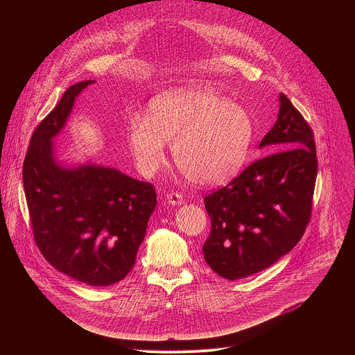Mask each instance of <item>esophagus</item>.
<instances>
[{
    "instance_id": "esophagus-1",
    "label": "esophagus",
    "mask_w": 355,
    "mask_h": 355,
    "mask_svg": "<svg viewBox=\"0 0 355 355\" xmlns=\"http://www.w3.org/2000/svg\"><path fill=\"white\" fill-rule=\"evenodd\" d=\"M167 200L171 205H181L184 202V196L178 192H170V193H167Z\"/></svg>"
}]
</instances>
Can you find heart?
I'll return each mask as SVG.
<instances>
[{
  "mask_svg": "<svg viewBox=\"0 0 355 355\" xmlns=\"http://www.w3.org/2000/svg\"><path fill=\"white\" fill-rule=\"evenodd\" d=\"M247 111L208 88L177 87L151 99L147 116L133 115L128 143L144 175L166 162V141L180 171L193 184L218 185L243 166L252 139Z\"/></svg>",
  "mask_w": 355,
  "mask_h": 355,
  "instance_id": "heart-1",
  "label": "heart"
}]
</instances>
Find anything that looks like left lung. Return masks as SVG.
<instances>
[{
	"instance_id": "8db88e82",
	"label": "left lung",
	"mask_w": 355,
	"mask_h": 355,
	"mask_svg": "<svg viewBox=\"0 0 355 355\" xmlns=\"http://www.w3.org/2000/svg\"><path fill=\"white\" fill-rule=\"evenodd\" d=\"M279 101L278 121L260 143L277 151L204 199L211 218L204 259L230 281L272 266L297 244L312 218L315 135L285 94Z\"/></svg>"
}]
</instances>
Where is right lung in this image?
Segmentation results:
<instances>
[{
	"mask_svg": "<svg viewBox=\"0 0 355 355\" xmlns=\"http://www.w3.org/2000/svg\"><path fill=\"white\" fill-rule=\"evenodd\" d=\"M87 80L67 88L35 129L24 162V189L35 243L58 271L91 286L123 279L135 266L157 204L153 184L96 166L60 167L52 137L64 126Z\"/></svg>",
	"mask_w": 355,
	"mask_h": 355,
	"instance_id": "add662e5",
	"label": "right lung"
}]
</instances>
